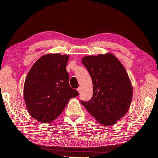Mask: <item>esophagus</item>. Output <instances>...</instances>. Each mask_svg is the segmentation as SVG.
I'll return each instance as SVG.
<instances>
[{"mask_svg": "<svg viewBox=\"0 0 158 158\" xmlns=\"http://www.w3.org/2000/svg\"><path fill=\"white\" fill-rule=\"evenodd\" d=\"M77 91H78L79 93H81V88H80V87H78L77 89Z\"/></svg>", "mask_w": 158, "mask_h": 158, "instance_id": "1", "label": "esophagus"}]
</instances>
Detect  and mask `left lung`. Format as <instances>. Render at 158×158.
Returning <instances> with one entry per match:
<instances>
[{"label":"left lung","mask_w":158,"mask_h":158,"mask_svg":"<svg viewBox=\"0 0 158 158\" xmlns=\"http://www.w3.org/2000/svg\"><path fill=\"white\" fill-rule=\"evenodd\" d=\"M82 64L91 77V100L81 101L98 123L114 124L128 112L132 98V87L124 66L112 53L85 56Z\"/></svg>","instance_id":"1"}]
</instances>
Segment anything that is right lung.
I'll return each mask as SVG.
<instances>
[{
	"label": "right lung",
	"mask_w": 158,
	"mask_h": 158,
	"mask_svg": "<svg viewBox=\"0 0 158 158\" xmlns=\"http://www.w3.org/2000/svg\"><path fill=\"white\" fill-rule=\"evenodd\" d=\"M69 56L46 54L31 67L25 80L24 97L30 114L42 123L59 116L71 98L79 93L69 83Z\"/></svg>",
	"instance_id": "add662e5"
}]
</instances>
